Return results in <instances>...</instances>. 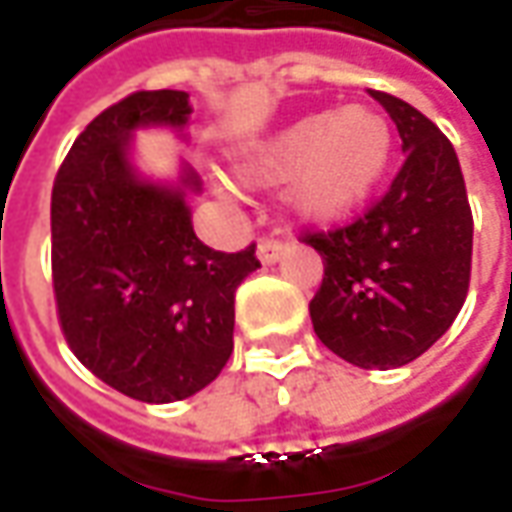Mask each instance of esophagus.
Here are the masks:
<instances>
[{
    "label": "esophagus",
    "instance_id": "34e87169",
    "mask_svg": "<svg viewBox=\"0 0 512 512\" xmlns=\"http://www.w3.org/2000/svg\"><path fill=\"white\" fill-rule=\"evenodd\" d=\"M285 250V242H282V239H273V236H262V239H259V247H256V253H259V259H262L265 265L279 262V259L285 256Z\"/></svg>",
    "mask_w": 512,
    "mask_h": 512
}]
</instances>
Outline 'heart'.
Listing matches in <instances>:
<instances>
[{
    "mask_svg": "<svg viewBox=\"0 0 512 512\" xmlns=\"http://www.w3.org/2000/svg\"><path fill=\"white\" fill-rule=\"evenodd\" d=\"M393 130L382 113L350 105L319 110L276 133L245 165L247 182H290V199L305 216L342 219L362 207L382 182Z\"/></svg>",
    "mask_w": 512,
    "mask_h": 512,
    "instance_id": "obj_1",
    "label": "heart"
}]
</instances>
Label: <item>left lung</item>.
<instances>
[{"label": "left lung", "mask_w": 512, "mask_h": 512, "mask_svg": "<svg viewBox=\"0 0 512 512\" xmlns=\"http://www.w3.org/2000/svg\"><path fill=\"white\" fill-rule=\"evenodd\" d=\"M390 113L404 162L350 225L305 230L325 276L310 299L319 342L356 367H402L459 316L473 262V213L459 156L424 113L370 90Z\"/></svg>", "instance_id": "obj_1"}]
</instances>
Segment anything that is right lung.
I'll return each instance as SVG.
<instances>
[{
	"label": "right lung",
	"mask_w": 512,
	"mask_h": 512,
	"mask_svg": "<svg viewBox=\"0 0 512 512\" xmlns=\"http://www.w3.org/2000/svg\"><path fill=\"white\" fill-rule=\"evenodd\" d=\"M185 90H136L68 150L50 193L56 316L73 356L130 399L168 404L213 382L233 353V299L256 245L213 250L190 225L185 187L148 185L128 162L139 125L182 128Z\"/></svg>",
	"instance_id": "right-lung-1"
}]
</instances>
